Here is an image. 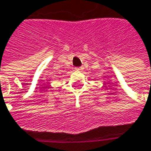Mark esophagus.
<instances>
[{
	"label": "esophagus",
	"instance_id": "34e87169",
	"mask_svg": "<svg viewBox=\"0 0 151 151\" xmlns=\"http://www.w3.org/2000/svg\"><path fill=\"white\" fill-rule=\"evenodd\" d=\"M83 69V68L82 67H78V68H75V70L76 71H81Z\"/></svg>",
	"mask_w": 151,
	"mask_h": 151
}]
</instances>
